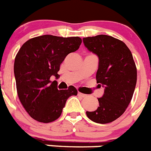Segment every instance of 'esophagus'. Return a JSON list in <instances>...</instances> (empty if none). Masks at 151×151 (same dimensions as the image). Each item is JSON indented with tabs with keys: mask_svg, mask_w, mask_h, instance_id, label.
<instances>
[{
	"mask_svg": "<svg viewBox=\"0 0 151 151\" xmlns=\"http://www.w3.org/2000/svg\"><path fill=\"white\" fill-rule=\"evenodd\" d=\"M78 95H79V96H81V97H82V98L86 97V95H85V94H83V93H81V92H78Z\"/></svg>",
	"mask_w": 151,
	"mask_h": 151,
	"instance_id": "1",
	"label": "esophagus"
}]
</instances>
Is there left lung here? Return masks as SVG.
<instances>
[{"label":"left lung","instance_id":"obj_1","mask_svg":"<svg viewBox=\"0 0 151 151\" xmlns=\"http://www.w3.org/2000/svg\"><path fill=\"white\" fill-rule=\"evenodd\" d=\"M83 42L99 56L97 83L105 87L99 106L86 115L95 123L114 122L125 111L137 82V67L131 50L122 40L108 35L85 37Z\"/></svg>","mask_w":151,"mask_h":151}]
</instances>
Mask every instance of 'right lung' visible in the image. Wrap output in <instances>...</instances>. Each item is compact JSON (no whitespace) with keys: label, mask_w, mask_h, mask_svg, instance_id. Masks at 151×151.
Returning <instances> with one entry per match:
<instances>
[{"label":"right lung","mask_w":151,"mask_h":151,"mask_svg":"<svg viewBox=\"0 0 151 151\" xmlns=\"http://www.w3.org/2000/svg\"><path fill=\"white\" fill-rule=\"evenodd\" d=\"M82 43L78 37L43 35L29 39L20 47L14 61V76L19 99L27 112L39 122L50 123L60 118L68 98L78 91L70 86L58 90L60 64Z\"/></svg>","instance_id":"1"}]
</instances>
